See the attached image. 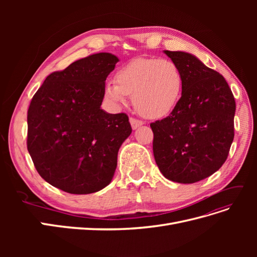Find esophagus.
<instances>
[{
    "instance_id": "esophagus-1",
    "label": "esophagus",
    "mask_w": 257,
    "mask_h": 257,
    "mask_svg": "<svg viewBox=\"0 0 257 257\" xmlns=\"http://www.w3.org/2000/svg\"><path fill=\"white\" fill-rule=\"evenodd\" d=\"M130 123H131L132 128H133V130L141 127L144 124V122L142 120H138V119H135V118H130Z\"/></svg>"
}]
</instances>
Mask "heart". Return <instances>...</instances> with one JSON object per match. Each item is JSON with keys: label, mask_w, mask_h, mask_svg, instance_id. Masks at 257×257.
Returning <instances> with one entry per match:
<instances>
[{"label": "heart", "mask_w": 257, "mask_h": 257, "mask_svg": "<svg viewBox=\"0 0 257 257\" xmlns=\"http://www.w3.org/2000/svg\"><path fill=\"white\" fill-rule=\"evenodd\" d=\"M114 82L105 87V97L114 107L133 96L136 109L147 118H162L172 112L180 102L183 79L180 69L166 59L141 58L116 72Z\"/></svg>", "instance_id": "heart-1"}]
</instances>
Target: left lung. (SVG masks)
Instances as JSON below:
<instances>
[{"instance_id": "obj_1", "label": "left lung", "mask_w": 257, "mask_h": 257, "mask_svg": "<svg viewBox=\"0 0 257 257\" xmlns=\"http://www.w3.org/2000/svg\"><path fill=\"white\" fill-rule=\"evenodd\" d=\"M180 69V102L163 120L150 124L153 154L168 180L194 183L219 170L234 141L236 102L224 77L195 56L164 50Z\"/></svg>"}]
</instances>
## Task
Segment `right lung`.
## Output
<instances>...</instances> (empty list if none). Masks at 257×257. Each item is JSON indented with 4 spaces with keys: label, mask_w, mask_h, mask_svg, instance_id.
Masks as SVG:
<instances>
[{
    "label": "right lung",
    "mask_w": 257,
    "mask_h": 257,
    "mask_svg": "<svg viewBox=\"0 0 257 257\" xmlns=\"http://www.w3.org/2000/svg\"><path fill=\"white\" fill-rule=\"evenodd\" d=\"M119 59L99 52L45 79L28 110V151L54 188L90 194L112 180L118 151L131 135L125 113L100 108L105 81Z\"/></svg>",
    "instance_id": "add662e5"
}]
</instances>
